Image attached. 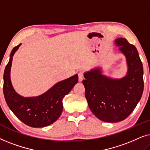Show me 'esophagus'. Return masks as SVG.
Listing matches in <instances>:
<instances>
[{"label":"esophagus","instance_id":"34e87169","mask_svg":"<svg viewBox=\"0 0 150 150\" xmlns=\"http://www.w3.org/2000/svg\"><path fill=\"white\" fill-rule=\"evenodd\" d=\"M83 79H84V72L83 71H81L79 73V81H82Z\"/></svg>","mask_w":150,"mask_h":150}]
</instances>
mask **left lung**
I'll list each match as a JSON object with an SVG mask.
<instances>
[{
    "mask_svg": "<svg viewBox=\"0 0 150 150\" xmlns=\"http://www.w3.org/2000/svg\"><path fill=\"white\" fill-rule=\"evenodd\" d=\"M115 42L126 57V76L108 79L102 75L100 69H94L84 74L83 81L90 110L99 120L110 123L124 120L132 113L144 87L143 64L136 47L122 38Z\"/></svg>",
    "mask_w": 150,
    "mask_h": 150,
    "instance_id": "obj_1",
    "label": "left lung"
}]
</instances>
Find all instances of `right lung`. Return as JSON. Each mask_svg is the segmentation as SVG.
<instances>
[{
	"instance_id": "add662e5",
	"label": "right lung",
	"mask_w": 150,
	"mask_h": 150,
	"mask_svg": "<svg viewBox=\"0 0 150 150\" xmlns=\"http://www.w3.org/2000/svg\"><path fill=\"white\" fill-rule=\"evenodd\" d=\"M20 44L12 50L9 63L4 71L3 93L6 102L14 115L24 124L33 128H42L58 120L63 110V98L79 81L76 74L59 82L42 96L24 98L14 91L10 79L12 59Z\"/></svg>"
}]
</instances>
